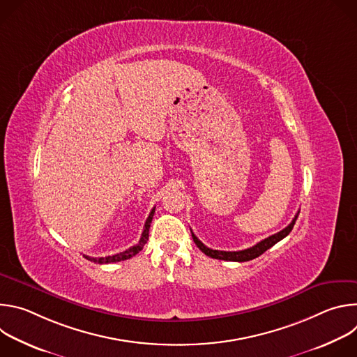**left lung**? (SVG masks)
Returning <instances> with one entry per match:
<instances>
[{"instance_id": "8db88e82", "label": "left lung", "mask_w": 357, "mask_h": 357, "mask_svg": "<svg viewBox=\"0 0 357 357\" xmlns=\"http://www.w3.org/2000/svg\"><path fill=\"white\" fill-rule=\"evenodd\" d=\"M298 215H299V212L295 215V218L292 219V222H291L285 229H282L281 231H278V233H275V234H273V236H270V237L261 240V241L257 243L256 245H252V247L245 248V250H240V251H220V250H212V248H209V247H206L205 244H203V243L193 234L192 230H190V233H192V238H193L195 244L202 250V252H205L206 256H209V257H212V259H216V260H226V261H238V263H244V261H250V260H252V259H257L259 256H261V254H263L264 251H267L270 247H273L275 243H278L280 240H282L284 237H287V236L291 233V230H292V227H294V225H295V222H296Z\"/></svg>"}]
</instances>
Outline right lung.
Segmentation results:
<instances>
[{"mask_svg": "<svg viewBox=\"0 0 357 357\" xmlns=\"http://www.w3.org/2000/svg\"><path fill=\"white\" fill-rule=\"evenodd\" d=\"M154 213H155V208L151 211V213H149V216H148V219H146V222H145V225H144V230H142L141 238H139V241H138L135 245H132V247L127 248L126 251H121V252H119V254H114V256L98 257V259L84 256V259L90 260V261H93V263H97V264H109V263H119V261H124V260H128V259L134 257L135 254H138V252L142 250V247L145 245V243H146V240H148V236H149V227H151L152 218H154Z\"/></svg>", "mask_w": 357, "mask_h": 357, "instance_id": "right-lung-1", "label": "right lung"}]
</instances>
